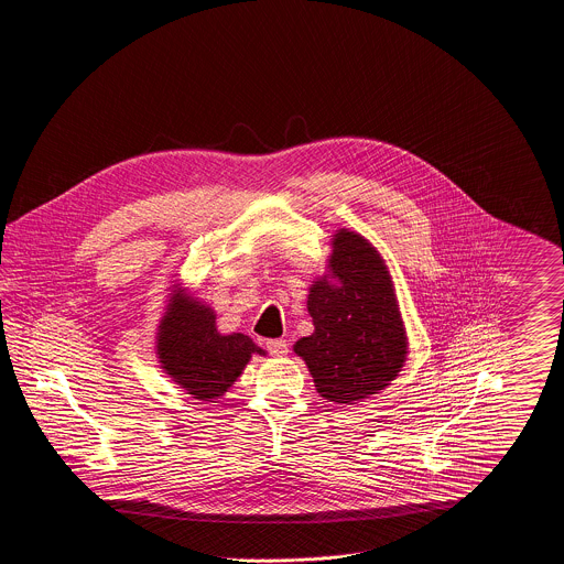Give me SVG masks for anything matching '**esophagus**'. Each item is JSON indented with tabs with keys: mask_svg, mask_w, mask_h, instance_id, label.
<instances>
[{
	"mask_svg": "<svg viewBox=\"0 0 564 564\" xmlns=\"http://www.w3.org/2000/svg\"><path fill=\"white\" fill-rule=\"evenodd\" d=\"M267 349H269L270 355H274V357H285L288 355V343L285 340H269L267 343Z\"/></svg>",
	"mask_w": 564,
	"mask_h": 564,
	"instance_id": "esophagus-1",
	"label": "esophagus"
}]
</instances>
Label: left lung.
I'll use <instances>...</instances> for the list:
<instances>
[{"label":"left lung","mask_w":564,"mask_h":564,"mask_svg":"<svg viewBox=\"0 0 564 564\" xmlns=\"http://www.w3.org/2000/svg\"><path fill=\"white\" fill-rule=\"evenodd\" d=\"M315 332L300 338L317 393L352 405L380 393L402 372L408 336L391 272L372 242L349 228L336 230L327 272L306 300Z\"/></svg>","instance_id":"obj_1"}]
</instances>
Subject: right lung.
I'll return each instance as SVG.
<instances>
[{"mask_svg":"<svg viewBox=\"0 0 564 564\" xmlns=\"http://www.w3.org/2000/svg\"><path fill=\"white\" fill-rule=\"evenodd\" d=\"M253 352H264L249 336L219 334L215 311L175 283L156 332L162 372L198 402L221 400Z\"/></svg>","mask_w":564,"mask_h":564,"instance_id":"1","label":"right lung"}]
</instances>
